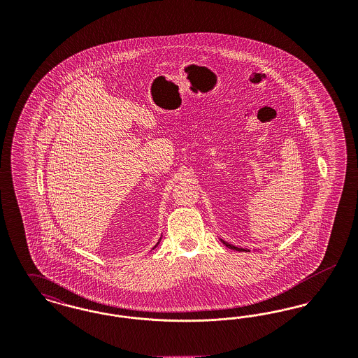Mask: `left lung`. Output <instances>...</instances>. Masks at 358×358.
<instances>
[{
	"label": "left lung",
	"mask_w": 358,
	"mask_h": 358,
	"mask_svg": "<svg viewBox=\"0 0 358 358\" xmlns=\"http://www.w3.org/2000/svg\"><path fill=\"white\" fill-rule=\"evenodd\" d=\"M222 243H224L228 248H231V250H236V251H241V252H248L245 248H238V247H235V245H232V244H229V243H225V241H222Z\"/></svg>",
	"instance_id": "obj_1"
}]
</instances>
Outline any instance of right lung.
I'll use <instances>...</instances> for the list:
<instances>
[{
  "label": "right lung",
  "instance_id": "add662e5",
  "mask_svg": "<svg viewBox=\"0 0 358 358\" xmlns=\"http://www.w3.org/2000/svg\"><path fill=\"white\" fill-rule=\"evenodd\" d=\"M157 244H158V243H157Z\"/></svg>",
  "mask_w": 358,
  "mask_h": 358
}]
</instances>
